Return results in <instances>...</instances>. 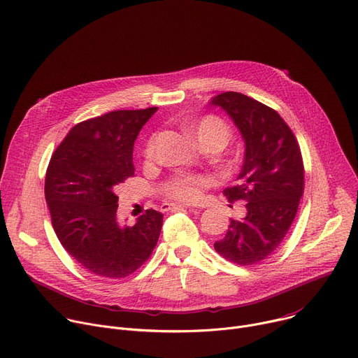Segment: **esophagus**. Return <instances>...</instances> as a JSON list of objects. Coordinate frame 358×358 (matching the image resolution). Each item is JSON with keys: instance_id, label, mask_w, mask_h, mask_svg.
Instances as JSON below:
<instances>
[{"instance_id": "esophagus-1", "label": "esophagus", "mask_w": 358, "mask_h": 358, "mask_svg": "<svg viewBox=\"0 0 358 358\" xmlns=\"http://www.w3.org/2000/svg\"><path fill=\"white\" fill-rule=\"evenodd\" d=\"M182 209H187L186 205H175V203H164L161 206L162 212H176V210H182Z\"/></svg>"}]
</instances>
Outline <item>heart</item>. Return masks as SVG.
<instances>
[{
    "label": "heart",
    "instance_id": "obj_1",
    "mask_svg": "<svg viewBox=\"0 0 358 358\" xmlns=\"http://www.w3.org/2000/svg\"><path fill=\"white\" fill-rule=\"evenodd\" d=\"M183 129L199 142L202 148L213 152L223 149L231 136L230 127L216 115H206L197 121L187 122L183 125ZM155 149L156 135H152L143 149V155L148 161L153 157ZM209 183V178L202 173H178L162 183L161 192L171 201L193 202Z\"/></svg>",
    "mask_w": 358,
    "mask_h": 358
}]
</instances>
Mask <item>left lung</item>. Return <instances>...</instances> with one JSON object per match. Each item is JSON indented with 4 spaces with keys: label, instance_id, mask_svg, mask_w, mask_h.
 <instances>
[{
    "label": "left lung",
    "instance_id": "obj_1",
    "mask_svg": "<svg viewBox=\"0 0 358 358\" xmlns=\"http://www.w3.org/2000/svg\"><path fill=\"white\" fill-rule=\"evenodd\" d=\"M241 129L246 153L237 183L223 190L229 202H246L248 215L230 220L215 250L241 266L267 259L286 237L304 192V165L299 142L273 108L241 92L212 99Z\"/></svg>",
    "mask_w": 358,
    "mask_h": 358
}]
</instances>
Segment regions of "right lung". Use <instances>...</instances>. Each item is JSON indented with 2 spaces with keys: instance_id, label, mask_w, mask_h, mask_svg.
Segmentation results:
<instances>
[{
  "instance_id": "1",
  "label": "right lung",
  "mask_w": 358,
  "mask_h": 358,
  "mask_svg": "<svg viewBox=\"0 0 358 358\" xmlns=\"http://www.w3.org/2000/svg\"><path fill=\"white\" fill-rule=\"evenodd\" d=\"M156 106L112 110L76 124L51 156L45 201L64 249L90 273L122 279L152 255L164 215L149 209L134 226L116 222L113 189L135 175L134 142Z\"/></svg>"
}]
</instances>
